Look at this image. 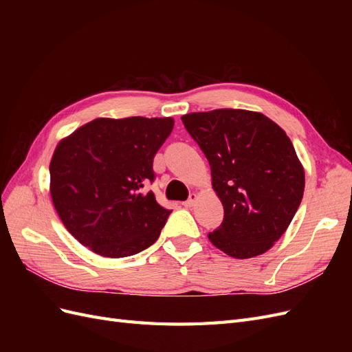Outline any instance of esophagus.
Listing matches in <instances>:
<instances>
[{"label": "esophagus", "mask_w": 352, "mask_h": 352, "mask_svg": "<svg viewBox=\"0 0 352 352\" xmlns=\"http://www.w3.org/2000/svg\"><path fill=\"white\" fill-rule=\"evenodd\" d=\"M197 194H190L189 195V198L184 202V207H186V208H190V207H194L195 206V201H197Z\"/></svg>", "instance_id": "1"}]
</instances>
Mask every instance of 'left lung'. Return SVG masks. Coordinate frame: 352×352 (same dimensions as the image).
<instances>
[{
    "label": "left lung",
    "instance_id": "obj_1",
    "mask_svg": "<svg viewBox=\"0 0 352 352\" xmlns=\"http://www.w3.org/2000/svg\"><path fill=\"white\" fill-rule=\"evenodd\" d=\"M207 157L225 217L208 233L235 258L270 250L301 204L305 176L285 131L261 113L220 109L182 116Z\"/></svg>",
    "mask_w": 352,
    "mask_h": 352
}]
</instances>
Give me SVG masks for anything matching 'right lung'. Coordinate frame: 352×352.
Instances as JSON below:
<instances>
[{"label":"right lung","instance_id":"obj_1","mask_svg":"<svg viewBox=\"0 0 352 352\" xmlns=\"http://www.w3.org/2000/svg\"><path fill=\"white\" fill-rule=\"evenodd\" d=\"M172 117L95 119L65 138L50 163L51 198L63 225L102 257L146 250L172 210L144 186L153 160L173 131Z\"/></svg>","mask_w":352,"mask_h":352}]
</instances>
